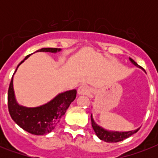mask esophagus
<instances>
[{
    "label": "esophagus",
    "mask_w": 158,
    "mask_h": 158,
    "mask_svg": "<svg viewBox=\"0 0 158 158\" xmlns=\"http://www.w3.org/2000/svg\"><path fill=\"white\" fill-rule=\"evenodd\" d=\"M90 93V89L86 85H83V86L79 87L78 89V94L79 95H87Z\"/></svg>",
    "instance_id": "esophagus-1"
}]
</instances>
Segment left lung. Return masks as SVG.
Listing matches in <instances>:
<instances>
[{
    "label": "left lung",
    "instance_id": "8db88e82",
    "mask_svg": "<svg viewBox=\"0 0 158 158\" xmlns=\"http://www.w3.org/2000/svg\"><path fill=\"white\" fill-rule=\"evenodd\" d=\"M130 60L135 65L139 67V65L134 60L131 59V58H130ZM91 121L92 126H93V129H94V130L96 133L97 136L101 140L107 143H117L120 142V141H123V140L127 139V138H129L132 135L135 134V133H137L139 130V129H138V130H131V131H128V132H112V131L110 132V131H107V130H104V129H102V128L97 125L96 123L94 122L92 115Z\"/></svg>",
    "mask_w": 158,
    "mask_h": 158
}]
</instances>
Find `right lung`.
Masks as SVG:
<instances>
[{
    "label": "right lung",
    "mask_w": 158,
    "mask_h": 158,
    "mask_svg": "<svg viewBox=\"0 0 158 158\" xmlns=\"http://www.w3.org/2000/svg\"><path fill=\"white\" fill-rule=\"evenodd\" d=\"M59 51H60V49L47 48H42L36 52H56ZM29 56L30 55L27 56L24 60L27 59ZM23 60L19 64L17 68ZM76 94V89H73L60 94L53 100L45 105L33 108L24 107L18 105L15 99L12 77L8 89L9 112L14 121L25 131L35 135H46L54 130L60 118L64 115L70 103L75 99Z\"/></svg>",
    "instance_id": "1"
}]
</instances>
